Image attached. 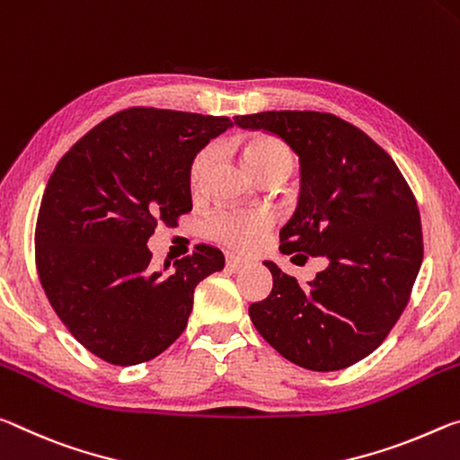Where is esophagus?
Returning a JSON list of instances; mask_svg holds the SVG:
<instances>
[{"mask_svg":"<svg viewBox=\"0 0 460 460\" xmlns=\"http://www.w3.org/2000/svg\"><path fill=\"white\" fill-rule=\"evenodd\" d=\"M248 265V261L246 259H243V257H238V254H228V257H226V267L228 269H243V267H246Z\"/></svg>","mask_w":460,"mask_h":460,"instance_id":"obj_1","label":"esophagus"}]
</instances>
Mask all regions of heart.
I'll list each match as a JSON object with an SVG mask.
<instances>
[{
	"label": "heart",
	"instance_id": "obj_1",
	"mask_svg": "<svg viewBox=\"0 0 460 460\" xmlns=\"http://www.w3.org/2000/svg\"><path fill=\"white\" fill-rule=\"evenodd\" d=\"M212 146L203 148L201 153L195 156L190 172L193 187L199 185V181L203 177V172H206L209 161H212ZM240 156H243L246 171L251 172L254 179L273 175V172H279V175L288 177L293 169L291 148L279 138L267 137V134H252V137H246L240 142ZM270 226H273V217H270L269 212H261V209H254V212H222L216 214L212 220H209L208 232L224 244L246 251V248H252L261 243V238L267 234Z\"/></svg>",
	"mask_w": 460,
	"mask_h": 460
}]
</instances>
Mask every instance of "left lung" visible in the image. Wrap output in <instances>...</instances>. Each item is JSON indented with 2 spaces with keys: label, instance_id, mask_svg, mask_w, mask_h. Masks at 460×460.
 I'll use <instances>...</instances> for the list:
<instances>
[{
  "label": "left lung",
  "instance_id": "8db88e82",
  "mask_svg": "<svg viewBox=\"0 0 460 460\" xmlns=\"http://www.w3.org/2000/svg\"><path fill=\"white\" fill-rule=\"evenodd\" d=\"M234 124L275 134L299 156V203L279 232L281 252L326 261L307 285L265 261L273 289L248 307L254 328L310 371L358 363L400 320L424 259L410 185L377 142L334 114L261 111Z\"/></svg>",
  "mask_w": 460,
  "mask_h": 460
}]
</instances>
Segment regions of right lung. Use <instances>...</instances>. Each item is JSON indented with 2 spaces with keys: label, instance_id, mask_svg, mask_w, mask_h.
Masks as SVG:
<instances>
[{
  "label": "right lung",
  "instance_id": "right-lung-1",
  "mask_svg": "<svg viewBox=\"0 0 460 460\" xmlns=\"http://www.w3.org/2000/svg\"><path fill=\"white\" fill-rule=\"evenodd\" d=\"M230 118L130 108L89 130L52 171L36 222V269L52 310L105 363L159 357L187 326L193 291L224 269L195 246L175 270L150 267L156 226L191 212V164Z\"/></svg>",
  "mask_w": 460,
  "mask_h": 460
}]
</instances>
